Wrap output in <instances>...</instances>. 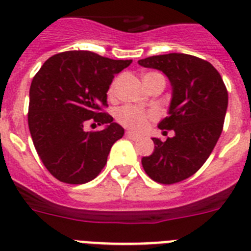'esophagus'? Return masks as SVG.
<instances>
[{"label": "esophagus", "mask_w": 251, "mask_h": 251, "mask_svg": "<svg viewBox=\"0 0 251 251\" xmlns=\"http://www.w3.org/2000/svg\"><path fill=\"white\" fill-rule=\"evenodd\" d=\"M126 136H127L128 138H129V140H132V141L141 140L140 136H137V134H134L133 132H129V130H128V132H126Z\"/></svg>", "instance_id": "obj_1"}]
</instances>
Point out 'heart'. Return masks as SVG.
<instances>
[{
  "instance_id": "obj_1",
  "label": "heart",
  "mask_w": 251,
  "mask_h": 251,
  "mask_svg": "<svg viewBox=\"0 0 251 251\" xmlns=\"http://www.w3.org/2000/svg\"><path fill=\"white\" fill-rule=\"evenodd\" d=\"M155 78H164V76L161 74H158V72H147V74H145L142 76L143 83H149L150 81L155 80ZM115 86H117V81L111 83L110 94L114 93ZM155 111L145 110V109L133 106V105L122 106L117 111V121L126 128H129V129L136 130V132H140V130L145 129L147 127V124L150 123V121L155 119Z\"/></svg>"
}]
</instances>
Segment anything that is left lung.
I'll return each instance as SVG.
<instances>
[{
  "instance_id": "8db88e82",
  "label": "left lung",
  "mask_w": 251,
  "mask_h": 251,
  "mask_svg": "<svg viewBox=\"0 0 251 251\" xmlns=\"http://www.w3.org/2000/svg\"><path fill=\"white\" fill-rule=\"evenodd\" d=\"M138 64L162 71L173 89L169 115L158 128L173 129L174 137L165 142L152 138L155 150L142 157V166L157 183H179L196 174L215 149L227 110V90L218 71L194 55H152Z\"/></svg>"
}]
</instances>
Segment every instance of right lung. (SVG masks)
Listing matches in <instances>:
<instances>
[{
  "label": "right lung",
  "mask_w": 251,
  "mask_h": 251,
  "mask_svg": "<svg viewBox=\"0 0 251 251\" xmlns=\"http://www.w3.org/2000/svg\"><path fill=\"white\" fill-rule=\"evenodd\" d=\"M132 59H110L89 52L70 50L44 62L30 85L27 123L40 160L55 179L85 184L106 164L111 146L124 134L123 127L101 113L106 93L117 74ZM89 121L104 124L86 132Z\"/></svg>",
  "instance_id": "right-lung-1"
}]
</instances>
